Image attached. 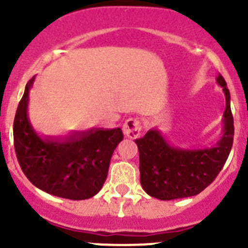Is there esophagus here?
I'll list each match as a JSON object with an SVG mask.
<instances>
[{
  "instance_id": "1",
  "label": "esophagus",
  "mask_w": 248,
  "mask_h": 248,
  "mask_svg": "<svg viewBox=\"0 0 248 248\" xmlns=\"http://www.w3.org/2000/svg\"><path fill=\"white\" fill-rule=\"evenodd\" d=\"M141 131V124L139 120L128 119L124 124V134L127 138H137Z\"/></svg>"
}]
</instances>
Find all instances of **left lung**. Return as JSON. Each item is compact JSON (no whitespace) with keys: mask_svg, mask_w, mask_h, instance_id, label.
<instances>
[{"mask_svg":"<svg viewBox=\"0 0 248 248\" xmlns=\"http://www.w3.org/2000/svg\"><path fill=\"white\" fill-rule=\"evenodd\" d=\"M216 81L225 95L222 137L217 143L206 148L170 145L156 128L134 140L139 150L140 184L148 195L160 200L195 196L222 170L234 140V119L227 82L222 75Z\"/></svg>","mask_w":248,"mask_h":248,"instance_id":"obj_1","label":"left lung"}]
</instances>
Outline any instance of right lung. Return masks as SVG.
I'll use <instances>...</instances> for the list:
<instances>
[{"label": "right lung", "instance_id": "add662e5", "mask_svg": "<svg viewBox=\"0 0 248 248\" xmlns=\"http://www.w3.org/2000/svg\"><path fill=\"white\" fill-rule=\"evenodd\" d=\"M26 83L13 124L14 148L24 174L36 188L69 200H86L99 193L114 150L124 139L121 128H91L62 136H40L28 115Z\"/></svg>", "mask_w": 248, "mask_h": 248}]
</instances>
